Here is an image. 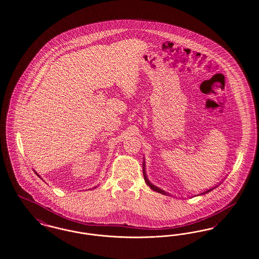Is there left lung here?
Returning <instances> with one entry per match:
<instances>
[{
    "mask_svg": "<svg viewBox=\"0 0 259 259\" xmlns=\"http://www.w3.org/2000/svg\"><path fill=\"white\" fill-rule=\"evenodd\" d=\"M143 177H144V180H145V182H146V184L149 186L150 188L152 189V190L156 191V192H158V193H161V194H163V195H169L167 192H164V191L162 190L161 188H159V187H157V186H155V185H153L151 182L149 181V179L147 178V176H146V172H145V162H143ZM218 185L217 186H214L213 188H210V189H208V190L204 191L203 193H201V194H199V195H204V194H206V193H208V192H210V191L212 190V189H214V188H217ZM197 196V195H196Z\"/></svg>",
    "mask_w": 259,
    "mask_h": 259,
    "instance_id": "left-lung-1",
    "label": "left lung"
}]
</instances>
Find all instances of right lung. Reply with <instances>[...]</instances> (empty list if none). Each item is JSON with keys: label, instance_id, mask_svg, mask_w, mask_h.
Wrapping results in <instances>:
<instances>
[{"label": "right lung", "instance_id": "right-lung-1", "mask_svg": "<svg viewBox=\"0 0 259 259\" xmlns=\"http://www.w3.org/2000/svg\"><path fill=\"white\" fill-rule=\"evenodd\" d=\"M35 174H36V175H37V176H38V177H40V176H39V175H38V174H37V172H35ZM95 188H96V187H95Z\"/></svg>", "mask_w": 259, "mask_h": 259}]
</instances>
